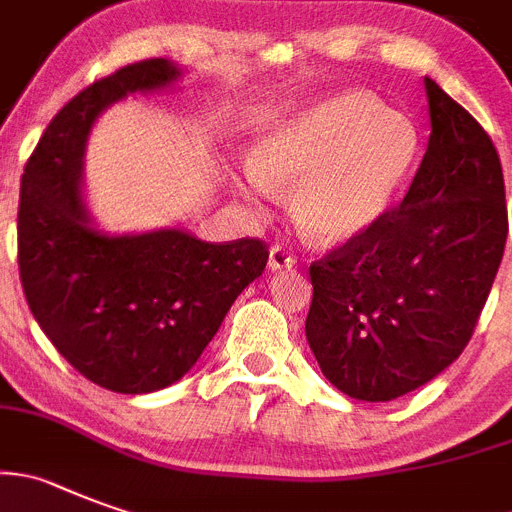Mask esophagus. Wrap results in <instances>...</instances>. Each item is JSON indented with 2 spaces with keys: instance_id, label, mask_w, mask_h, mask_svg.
<instances>
[{
  "instance_id": "esophagus-1",
  "label": "esophagus",
  "mask_w": 512,
  "mask_h": 512,
  "mask_svg": "<svg viewBox=\"0 0 512 512\" xmlns=\"http://www.w3.org/2000/svg\"><path fill=\"white\" fill-rule=\"evenodd\" d=\"M294 264H297V259H294V256L287 251V248L271 246V251H269V269L271 271L294 269Z\"/></svg>"
}]
</instances>
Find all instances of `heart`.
Returning <instances> with one entry per match:
<instances>
[{
    "label": "heart",
    "mask_w": 512,
    "mask_h": 512,
    "mask_svg": "<svg viewBox=\"0 0 512 512\" xmlns=\"http://www.w3.org/2000/svg\"><path fill=\"white\" fill-rule=\"evenodd\" d=\"M419 157L416 126L365 91H337L274 116L233 185L253 203L294 187V220L320 246H340L386 218Z\"/></svg>",
    "instance_id": "heart-1"
}]
</instances>
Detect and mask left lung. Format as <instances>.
<instances>
[{"mask_svg": "<svg viewBox=\"0 0 512 512\" xmlns=\"http://www.w3.org/2000/svg\"><path fill=\"white\" fill-rule=\"evenodd\" d=\"M424 86L429 147L403 203L309 266V348L358 401L416 391L462 355L508 238L495 144L431 78Z\"/></svg>", "mask_w": 512, "mask_h": 512, "instance_id": "left-lung-1", "label": "left lung"}]
</instances>
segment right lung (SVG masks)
Instances as JSON below:
<instances>
[{
	"instance_id": "1",
	"label": "right lung",
	"mask_w": 512,
	"mask_h": 512,
	"mask_svg": "<svg viewBox=\"0 0 512 512\" xmlns=\"http://www.w3.org/2000/svg\"><path fill=\"white\" fill-rule=\"evenodd\" d=\"M180 75L152 58L88 86L50 121L22 175L17 261L32 317L78 373L114 393L180 381L269 261L256 238L208 243L182 228L109 236L93 225L81 190L93 124L111 103Z\"/></svg>"
}]
</instances>
